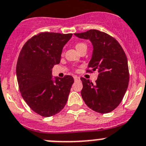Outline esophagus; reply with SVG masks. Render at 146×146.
Masks as SVG:
<instances>
[{
    "instance_id": "obj_1",
    "label": "esophagus",
    "mask_w": 146,
    "mask_h": 146,
    "mask_svg": "<svg viewBox=\"0 0 146 146\" xmlns=\"http://www.w3.org/2000/svg\"><path fill=\"white\" fill-rule=\"evenodd\" d=\"M74 79L75 82H79V81H80V78L79 77V76H74Z\"/></svg>"
}]
</instances>
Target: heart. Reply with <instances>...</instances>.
<instances>
[{"label": "heart", "instance_id": "obj_1", "mask_svg": "<svg viewBox=\"0 0 146 146\" xmlns=\"http://www.w3.org/2000/svg\"><path fill=\"white\" fill-rule=\"evenodd\" d=\"M84 47H86V44L84 42H76V44H75V47H76V49L79 52V50H82V49Z\"/></svg>", "mask_w": 146, "mask_h": 146}]
</instances>
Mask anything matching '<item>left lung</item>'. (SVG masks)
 <instances>
[{"label":"left lung","instance_id":"left-lung-1","mask_svg":"<svg viewBox=\"0 0 146 146\" xmlns=\"http://www.w3.org/2000/svg\"><path fill=\"white\" fill-rule=\"evenodd\" d=\"M79 38L89 39L93 44V54L88 72H99L96 83L81 77L82 99L94 111L106 113L121 102L128 86L129 71L126 55L119 42L107 33L97 30L74 33Z\"/></svg>","mask_w":146,"mask_h":146}]
</instances>
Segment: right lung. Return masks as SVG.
Instances as JSON below:
<instances>
[{
	"mask_svg": "<svg viewBox=\"0 0 146 146\" xmlns=\"http://www.w3.org/2000/svg\"><path fill=\"white\" fill-rule=\"evenodd\" d=\"M72 34L40 33L23 47L16 66L21 95L30 109L44 117L61 111L70 94L74 78L66 75L53 80L52 69L60 62L64 44Z\"/></svg>",
	"mask_w": 146,
	"mask_h": 146,
	"instance_id": "add662e5",
	"label": "right lung"
}]
</instances>
